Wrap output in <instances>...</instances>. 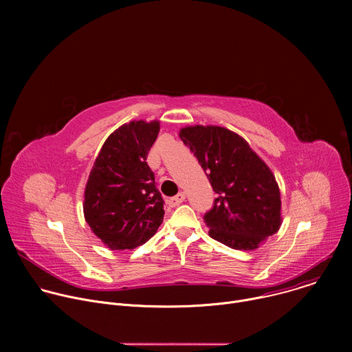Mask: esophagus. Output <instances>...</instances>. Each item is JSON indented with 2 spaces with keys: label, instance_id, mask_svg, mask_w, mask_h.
<instances>
[{
  "label": "esophagus",
  "instance_id": "1",
  "mask_svg": "<svg viewBox=\"0 0 352 352\" xmlns=\"http://www.w3.org/2000/svg\"><path fill=\"white\" fill-rule=\"evenodd\" d=\"M184 200H185V193H184V192H181V193H178L177 196L170 197V199L167 200V204H168L171 208H175V206L181 205V204L184 202Z\"/></svg>",
  "mask_w": 352,
  "mask_h": 352
}]
</instances>
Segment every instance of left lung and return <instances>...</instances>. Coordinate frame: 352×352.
<instances>
[{
  "instance_id": "8db88e82",
  "label": "left lung",
  "mask_w": 352,
  "mask_h": 352,
  "mask_svg": "<svg viewBox=\"0 0 352 352\" xmlns=\"http://www.w3.org/2000/svg\"><path fill=\"white\" fill-rule=\"evenodd\" d=\"M217 193L205 214L209 235L232 248L252 250L281 226V199L276 178L248 142L214 125L179 131Z\"/></svg>"
}]
</instances>
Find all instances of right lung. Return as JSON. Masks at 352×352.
I'll use <instances>...</instances> for the list:
<instances>
[{"mask_svg": "<svg viewBox=\"0 0 352 352\" xmlns=\"http://www.w3.org/2000/svg\"><path fill=\"white\" fill-rule=\"evenodd\" d=\"M159 131V121L121 125L107 138L90 171L85 220L110 249L140 246L163 223L164 200L146 163Z\"/></svg>", "mask_w": 352, "mask_h": 352, "instance_id": "add662e5", "label": "right lung"}]
</instances>
